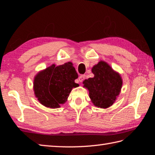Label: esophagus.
Returning <instances> with one entry per match:
<instances>
[{
	"instance_id": "34e87169",
	"label": "esophagus",
	"mask_w": 155,
	"mask_h": 155,
	"mask_svg": "<svg viewBox=\"0 0 155 155\" xmlns=\"http://www.w3.org/2000/svg\"><path fill=\"white\" fill-rule=\"evenodd\" d=\"M85 78V75H81L79 77H78V81H79V82H83L84 81V79Z\"/></svg>"
}]
</instances>
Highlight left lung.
Wrapping results in <instances>:
<instances>
[{"mask_svg": "<svg viewBox=\"0 0 155 155\" xmlns=\"http://www.w3.org/2000/svg\"><path fill=\"white\" fill-rule=\"evenodd\" d=\"M94 77L83 81L94 104L100 108H108L114 103L122 88L119 74L104 61H100L92 70Z\"/></svg>", "mask_w": 155, "mask_h": 155, "instance_id": "1", "label": "left lung"}]
</instances>
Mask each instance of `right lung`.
I'll use <instances>...</instances> for the list:
<instances>
[{
  "mask_svg": "<svg viewBox=\"0 0 155 155\" xmlns=\"http://www.w3.org/2000/svg\"><path fill=\"white\" fill-rule=\"evenodd\" d=\"M78 74L71 62L55 66L52 65L41 72L34 80V91L41 104L50 108H58L67 101Z\"/></svg>",
  "mask_w": 155,
  "mask_h": 155,
  "instance_id": "1",
  "label": "right lung"
}]
</instances>
